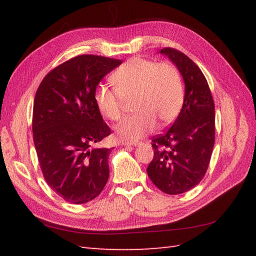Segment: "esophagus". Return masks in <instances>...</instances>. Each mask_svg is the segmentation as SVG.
<instances>
[{"label": "esophagus", "instance_id": "obj_1", "mask_svg": "<svg viewBox=\"0 0 256 256\" xmlns=\"http://www.w3.org/2000/svg\"><path fill=\"white\" fill-rule=\"evenodd\" d=\"M140 144V142H133V140H124V142H122V145L124 146H138Z\"/></svg>", "mask_w": 256, "mask_h": 256}]
</instances>
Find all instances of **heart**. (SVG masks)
Listing matches in <instances>:
<instances>
[{
  "instance_id": "b5f03b06",
  "label": "heart",
  "mask_w": 256,
  "mask_h": 256,
  "mask_svg": "<svg viewBox=\"0 0 256 256\" xmlns=\"http://www.w3.org/2000/svg\"><path fill=\"white\" fill-rule=\"evenodd\" d=\"M114 86H99L94 99L103 116L118 121L122 116L123 100L134 98L132 108L136 112L122 120L116 126L118 138L136 140L155 128L166 126L182 110L184 91L180 72L170 62L144 58H131L110 77Z\"/></svg>"
}]
</instances>
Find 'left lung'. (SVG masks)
I'll use <instances>...</instances> for the list:
<instances>
[{
	"label": "left lung",
	"instance_id": "8db88e82",
	"mask_svg": "<svg viewBox=\"0 0 256 256\" xmlns=\"http://www.w3.org/2000/svg\"><path fill=\"white\" fill-rule=\"evenodd\" d=\"M176 64L184 81L182 111L165 133L152 138L154 157L148 175L168 194L187 192L202 180L214 145V102L208 81L192 59L175 48L160 50Z\"/></svg>",
	"mask_w": 256,
	"mask_h": 256
}]
</instances>
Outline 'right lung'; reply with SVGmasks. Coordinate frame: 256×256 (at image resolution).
<instances>
[{"mask_svg": "<svg viewBox=\"0 0 256 256\" xmlns=\"http://www.w3.org/2000/svg\"><path fill=\"white\" fill-rule=\"evenodd\" d=\"M122 60L80 55L48 72L36 91L32 138L46 182L67 202L81 204L108 182L111 148L96 145L111 134L94 99L101 79Z\"/></svg>", "mask_w": 256, "mask_h": 256, "instance_id": "add662e5", "label": "right lung"}]
</instances>
